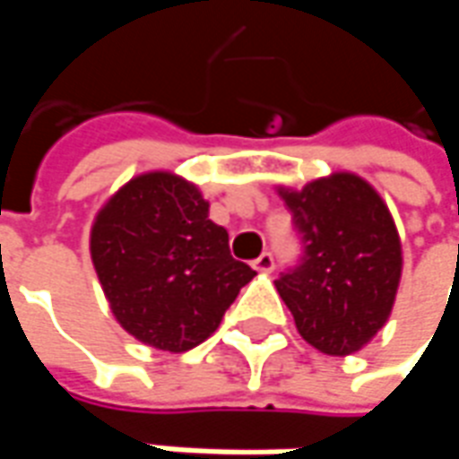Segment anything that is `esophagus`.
<instances>
[{"label": "esophagus", "instance_id": "34e87169", "mask_svg": "<svg viewBox=\"0 0 459 459\" xmlns=\"http://www.w3.org/2000/svg\"><path fill=\"white\" fill-rule=\"evenodd\" d=\"M253 268H255L257 273H271L275 268L273 255H271V253H263V255L253 260Z\"/></svg>", "mask_w": 459, "mask_h": 459}]
</instances>
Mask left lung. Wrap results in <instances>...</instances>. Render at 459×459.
Masks as SVG:
<instances>
[{
	"mask_svg": "<svg viewBox=\"0 0 459 459\" xmlns=\"http://www.w3.org/2000/svg\"><path fill=\"white\" fill-rule=\"evenodd\" d=\"M301 235V263L275 281L299 334L325 355H352L391 316L401 239L378 191L355 173H332L301 191L278 188Z\"/></svg>",
	"mask_w": 459,
	"mask_h": 459,
	"instance_id": "8db88e82",
	"label": "left lung"
}]
</instances>
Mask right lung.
I'll return each instance as SVG.
<instances>
[{"mask_svg": "<svg viewBox=\"0 0 459 459\" xmlns=\"http://www.w3.org/2000/svg\"><path fill=\"white\" fill-rule=\"evenodd\" d=\"M89 250L122 329L168 352L202 344L255 275L230 255L202 191L170 170L122 186L99 209Z\"/></svg>", "mask_w": 459, "mask_h": 459, "instance_id": "obj_1", "label": "right lung"}]
</instances>
